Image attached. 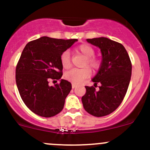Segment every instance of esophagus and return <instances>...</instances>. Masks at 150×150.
Instances as JSON below:
<instances>
[{
    "label": "esophagus",
    "instance_id": "obj_1",
    "mask_svg": "<svg viewBox=\"0 0 150 150\" xmlns=\"http://www.w3.org/2000/svg\"><path fill=\"white\" fill-rule=\"evenodd\" d=\"M76 87H77V86L75 84H72V88H76Z\"/></svg>",
    "mask_w": 150,
    "mask_h": 150
}]
</instances>
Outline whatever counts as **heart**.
<instances>
[{"label":"heart","mask_w":150,"mask_h":150,"mask_svg":"<svg viewBox=\"0 0 150 150\" xmlns=\"http://www.w3.org/2000/svg\"><path fill=\"white\" fill-rule=\"evenodd\" d=\"M77 51L81 53V54L86 57L84 65H88L93 69H97L100 66V62L96 58L93 57L95 51L93 47L89 46L88 44L83 43L80 45L76 48ZM60 61L62 65L65 69H68L70 67V55L68 51H65L60 56ZM91 76V71L88 67L82 68V69H70L65 74V78L67 81H70L73 84H81L86 78Z\"/></svg>","instance_id":"1"}]
</instances>
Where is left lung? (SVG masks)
<instances>
[{"label":"left lung","mask_w":150,"mask_h":150,"mask_svg":"<svg viewBox=\"0 0 150 150\" xmlns=\"http://www.w3.org/2000/svg\"><path fill=\"white\" fill-rule=\"evenodd\" d=\"M102 53V62L96 75L92 78L94 86L100 83L99 90L86 86L82 97L83 107L95 117H102L114 112L120 106L128 90L131 77V60L121 43L107 38L87 39Z\"/></svg>","instance_id":"left-lung-1"}]
</instances>
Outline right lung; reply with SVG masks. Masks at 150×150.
Listing matches in <instances>:
<instances>
[{"instance_id": "obj_1", "label": "right lung", "mask_w": 150, "mask_h": 150, "mask_svg": "<svg viewBox=\"0 0 150 150\" xmlns=\"http://www.w3.org/2000/svg\"><path fill=\"white\" fill-rule=\"evenodd\" d=\"M76 41L43 36L29 42L22 51L16 68V83L24 103L35 114L51 117L62 110L72 85L61 79L59 84L50 86L48 80L61 79L60 56Z\"/></svg>"}]
</instances>
